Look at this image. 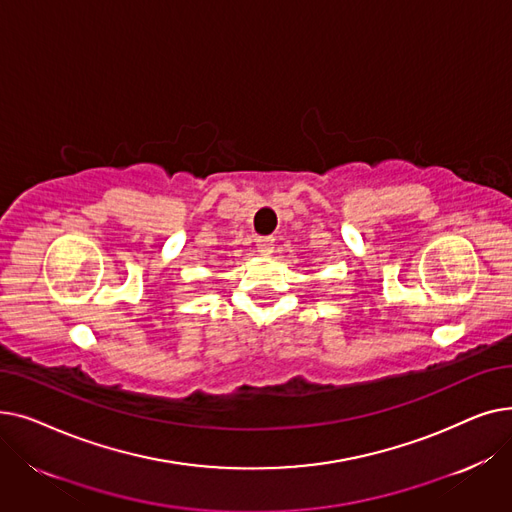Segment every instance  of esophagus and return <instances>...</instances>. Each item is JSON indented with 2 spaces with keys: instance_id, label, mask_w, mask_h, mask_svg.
Wrapping results in <instances>:
<instances>
[{
  "instance_id": "1",
  "label": "esophagus",
  "mask_w": 512,
  "mask_h": 512,
  "mask_svg": "<svg viewBox=\"0 0 512 512\" xmlns=\"http://www.w3.org/2000/svg\"><path fill=\"white\" fill-rule=\"evenodd\" d=\"M274 242H276L274 236H259L257 238V251L261 255H272L274 253Z\"/></svg>"
}]
</instances>
